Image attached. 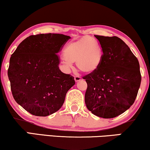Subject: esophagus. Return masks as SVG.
I'll return each instance as SVG.
<instances>
[{"label":"esophagus","instance_id":"obj_1","mask_svg":"<svg viewBox=\"0 0 150 150\" xmlns=\"http://www.w3.org/2000/svg\"><path fill=\"white\" fill-rule=\"evenodd\" d=\"M74 79H75V81H76V82H77V81H79L81 80V77H79V76H75V77H74Z\"/></svg>","mask_w":150,"mask_h":150}]
</instances>
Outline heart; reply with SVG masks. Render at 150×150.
<instances>
[{
  "label": "heart",
  "instance_id": "b5f03b06",
  "mask_svg": "<svg viewBox=\"0 0 150 150\" xmlns=\"http://www.w3.org/2000/svg\"><path fill=\"white\" fill-rule=\"evenodd\" d=\"M62 58V64L67 71L73 68L75 62L77 68L86 74H92L100 69L103 59V51L95 39L81 38L72 41L66 46Z\"/></svg>",
  "mask_w": 150,
  "mask_h": 150
}]
</instances>
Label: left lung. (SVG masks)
Masks as SVG:
<instances>
[{"mask_svg":"<svg viewBox=\"0 0 150 150\" xmlns=\"http://www.w3.org/2000/svg\"><path fill=\"white\" fill-rule=\"evenodd\" d=\"M103 51L100 69L83 77L87 83L85 103L93 114L112 118L134 104L141 82L138 59L117 37L95 35Z\"/></svg>","mask_w":150,"mask_h":150,"instance_id":"1","label":"left lung"}]
</instances>
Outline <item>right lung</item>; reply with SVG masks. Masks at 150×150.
I'll use <instances>...</instances> for the list:
<instances>
[{
    "mask_svg": "<svg viewBox=\"0 0 150 150\" xmlns=\"http://www.w3.org/2000/svg\"><path fill=\"white\" fill-rule=\"evenodd\" d=\"M70 39L61 34L31 35L11 56L7 75L13 97L31 114L48 116L57 111L75 85L74 77L59 69L57 53Z\"/></svg>",
    "mask_w": 150,
    "mask_h": 150,
    "instance_id": "1",
    "label": "right lung"
}]
</instances>
